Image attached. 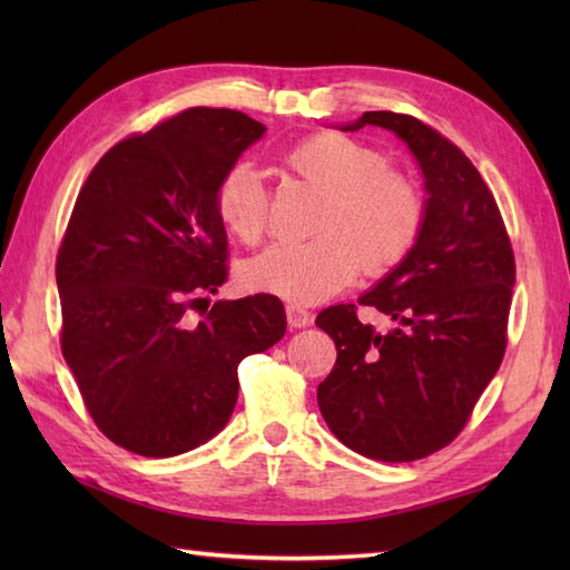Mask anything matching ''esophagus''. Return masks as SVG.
<instances>
[{
    "instance_id": "34e87169",
    "label": "esophagus",
    "mask_w": 570,
    "mask_h": 570,
    "mask_svg": "<svg viewBox=\"0 0 570 570\" xmlns=\"http://www.w3.org/2000/svg\"><path fill=\"white\" fill-rule=\"evenodd\" d=\"M286 323H288V328H306V325H311V313L296 304H288L286 306Z\"/></svg>"
}]
</instances>
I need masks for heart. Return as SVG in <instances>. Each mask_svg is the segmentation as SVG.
Returning a JSON list of instances; mask_svg holds the SVG:
<instances>
[{
  "label": "heart",
  "instance_id": "1",
  "mask_svg": "<svg viewBox=\"0 0 570 570\" xmlns=\"http://www.w3.org/2000/svg\"><path fill=\"white\" fill-rule=\"evenodd\" d=\"M286 164L328 190L316 229L304 242H276L242 269L259 294L318 304L353 282L390 274L416 247L426 217L421 190L386 156L343 131H318L286 154ZM215 210L247 245L259 242L269 220V193L249 161H237L217 180Z\"/></svg>",
  "mask_w": 570,
  "mask_h": 570
}]
</instances>
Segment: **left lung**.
I'll return each instance as SVG.
<instances>
[{
	"mask_svg": "<svg viewBox=\"0 0 570 570\" xmlns=\"http://www.w3.org/2000/svg\"><path fill=\"white\" fill-rule=\"evenodd\" d=\"M416 156L426 217L409 257L357 304L377 308L396 328L377 333L355 304L318 313L337 360L318 384L321 414L355 453L411 463L441 451L500 370L512 306L514 252L498 203L453 141L421 119L365 112Z\"/></svg>",
	"mask_w": 570,
	"mask_h": 570,
	"instance_id": "1",
	"label": "left lung"
}]
</instances>
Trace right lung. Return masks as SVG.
<instances>
[{
  "mask_svg": "<svg viewBox=\"0 0 570 570\" xmlns=\"http://www.w3.org/2000/svg\"><path fill=\"white\" fill-rule=\"evenodd\" d=\"M237 110L190 107L107 151L85 180L56 259L60 350L85 409L147 458L193 451L225 429L237 365L286 333L282 301H215L227 282L217 180L264 135Z\"/></svg>",
  "mask_w": 570,
  "mask_h": 570,
  "instance_id": "add662e5",
  "label": "right lung"
}]
</instances>
